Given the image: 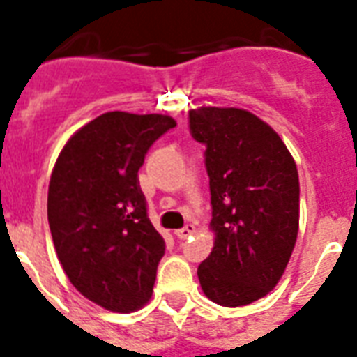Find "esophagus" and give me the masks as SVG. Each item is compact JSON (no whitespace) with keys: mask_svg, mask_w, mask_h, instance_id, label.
<instances>
[{"mask_svg":"<svg viewBox=\"0 0 357 357\" xmlns=\"http://www.w3.org/2000/svg\"><path fill=\"white\" fill-rule=\"evenodd\" d=\"M192 232H195V225H185L183 228H179V230H176L174 234H176V238L187 239Z\"/></svg>","mask_w":357,"mask_h":357,"instance_id":"obj_1","label":"esophagus"}]
</instances>
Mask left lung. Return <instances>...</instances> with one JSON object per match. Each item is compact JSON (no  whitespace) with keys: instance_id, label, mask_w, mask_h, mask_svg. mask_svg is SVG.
<instances>
[{"instance_id":"obj_1","label":"left lung","mask_w":357,"mask_h":357,"mask_svg":"<svg viewBox=\"0 0 357 357\" xmlns=\"http://www.w3.org/2000/svg\"><path fill=\"white\" fill-rule=\"evenodd\" d=\"M192 138L206 146L215 236L198 266L204 294L243 307L277 287L299 228L298 168L281 136L243 108L189 110Z\"/></svg>"}]
</instances>
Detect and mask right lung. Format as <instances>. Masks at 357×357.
Masks as SVG:
<instances>
[{
	"label": "right lung",
	"instance_id": "obj_1",
	"mask_svg": "<svg viewBox=\"0 0 357 357\" xmlns=\"http://www.w3.org/2000/svg\"><path fill=\"white\" fill-rule=\"evenodd\" d=\"M172 127L162 114L106 112L70 136L52 170L48 225L59 264L106 311H138L153 292L165 239L148 219L138 170Z\"/></svg>",
	"mask_w": 357,
	"mask_h": 357
}]
</instances>
